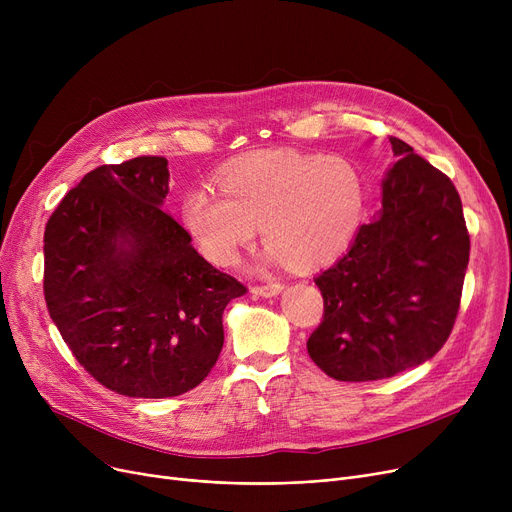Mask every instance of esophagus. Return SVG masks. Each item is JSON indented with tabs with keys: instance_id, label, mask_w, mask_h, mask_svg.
Here are the masks:
<instances>
[{
	"instance_id": "34e87169",
	"label": "esophagus",
	"mask_w": 512,
	"mask_h": 512,
	"mask_svg": "<svg viewBox=\"0 0 512 512\" xmlns=\"http://www.w3.org/2000/svg\"><path fill=\"white\" fill-rule=\"evenodd\" d=\"M284 290V286L282 284H265V286H253L251 288V292L253 294H257V297H265V299H270V297H278V294Z\"/></svg>"
}]
</instances>
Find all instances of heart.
I'll return each instance as SVG.
<instances>
[{
	"instance_id": "1",
	"label": "heart",
	"mask_w": 512,
	"mask_h": 512,
	"mask_svg": "<svg viewBox=\"0 0 512 512\" xmlns=\"http://www.w3.org/2000/svg\"><path fill=\"white\" fill-rule=\"evenodd\" d=\"M218 191L195 186L180 203V220L199 251L236 265L261 226L267 261L299 270L338 259L355 240L367 205V182L344 157L261 151L218 172Z\"/></svg>"
}]
</instances>
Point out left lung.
I'll return each mask as SVG.
<instances>
[{
  "instance_id": "obj_1",
  "label": "left lung",
  "mask_w": 512,
  "mask_h": 512,
  "mask_svg": "<svg viewBox=\"0 0 512 512\" xmlns=\"http://www.w3.org/2000/svg\"><path fill=\"white\" fill-rule=\"evenodd\" d=\"M382 209L315 278L324 321L313 363L340 382H371L432 359L448 340L469 263L461 197L446 174L400 139Z\"/></svg>"
}]
</instances>
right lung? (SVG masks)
Listing matches in <instances>:
<instances>
[{
    "label": "right lung",
    "mask_w": 512,
    "mask_h": 512,
    "mask_svg": "<svg viewBox=\"0 0 512 512\" xmlns=\"http://www.w3.org/2000/svg\"><path fill=\"white\" fill-rule=\"evenodd\" d=\"M166 157L89 172L45 228V303L76 361L132 398L199 386L224 346L222 315L247 288L205 261L164 211Z\"/></svg>",
    "instance_id": "add662e5"
}]
</instances>
